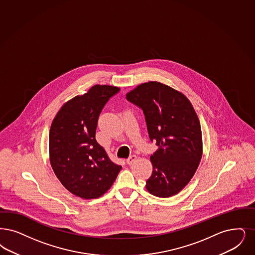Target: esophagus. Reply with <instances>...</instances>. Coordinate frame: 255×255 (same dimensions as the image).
Masks as SVG:
<instances>
[{
  "mask_svg": "<svg viewBox=\"0 0 255 255\" xmlns=\"http://www.w3.org/2000/svg\"><path fill=\"white\" fill-rule=\"evenodd\" d=\"M136 158H137V156L136 155H134V154H132L131 156H129L128 158H127V160H126V162L128 165H132L135 160H136Z\"/></svg>",
  "mask_w": 255,
  "mask_h": 255,
  "instance_id": "34e87169",
  "label": "esophagus"
}]
</instances>
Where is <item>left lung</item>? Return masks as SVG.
<instances>
[{"mask_svg": "<svg viewBox=\"0 0 255 255\" xmlns=\"http://www.w3.org/2000/svg\"><path fill=\"white\" fill-rule=\"evenodd\" d=\"M143 110L150 139L157 150L151 155L153 173L146 189L158 197L178 194L191 181L203 153L198 117L181 92L158 82L137 85L126 94Z\"/></svg>", "mask_w": 255, "mask_h": 255, "instance_id": "obj_1", "label": "left lung"}]
</instances>
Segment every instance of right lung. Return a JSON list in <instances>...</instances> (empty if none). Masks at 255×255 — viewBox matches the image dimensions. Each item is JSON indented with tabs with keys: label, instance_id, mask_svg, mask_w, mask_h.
<instances>
[{
	"label": "right lung",
	"instance_id": "add662e5",
	"mask_svg": "<svg viewBox=\"0 0 255 255\" xmlns=\"http://www.w3.org/2000/svg\"><path fill=\"white\" fill-rule=\"evenodd\" d=\"M119 91L116 86L96 84L87 93L65 102L52 122V169L64 188L83 199L101 197L122 170L95 137L103 106Z\"/></svg>",
	"mask_w": 255,
	"mask_h": 255
}]
</instances>
